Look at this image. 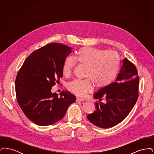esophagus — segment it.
Returning a JSON list of instances; mask_svg holds the SVG:
<instances>
[{
  "mask_svg": "<svg viewBox=\"0 0 154 154\" xmlns=\"http://www.w3.org/2000/svg\"><path fill=\"white\" fill-rule=\"evenodd\" d=\"M84 100V99H81V98L79 97H77V98H76V102H82Z\"/></svg>",
  "mask_w": 154,
  "mask_h": 154,
  "instance_id": "1",
  "label": "esophagus"
}]
</instances>
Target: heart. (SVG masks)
Instances as JSON below:
<instances>
[{"label": "heart", "mask_w": 154, "mask_h": 154, "mask_svg": "<svg viewBox=\"0 0 154 154\" xmlns=\"http://www.w3.org/2000/svg\"><path fill=\"white\" fill-rule=\"evenodd\" d=\"M77 61L81 65L88 66L86 80H74L67 84V88L74 94L84 96L92 89L94 83L96 87L105 88L110 85L117 77L120 59L117 54L90 47L80 48L75 59L67 57L62 66L64 75H70L76 66Z\"/></svg>", "instance_id": "b5f03b06"}]
</instances>
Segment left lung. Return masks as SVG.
Wrapping results in <instances>:
<instances>
[{"instance_id":"1","label":"left lung","mask_w":154,"mask_h":154,"mask_svg":"<svg viewBox=\"0 0 154 154\" xmlns=\"http://www.w3.org/2000/svg\"><path fill=\"white\" fill-rule=\"evenodd\" d=\"M139 83L136 66L125 58L116 81L94 94V98L99 101L106 97V103H95L96 110L88 115V120L102 128H111L122 122L137 100Z\"/></svg>"}]
</instances>
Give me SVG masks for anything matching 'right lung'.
<instances>
[{"label": "right lung", "mask_w": 154, "mask_h": 154, "mask_svg": "<svg viewBox=\"0 0 154 154\" xmlns=\"http://www.w3.org/2000/svg\"><path fill=\"white\" fill-rule=\"evenodd\" d=\"M72 48L50 43L33 52L17 75L15 86L17 102L28 119L40 126L54 124L62 119L76 97L63 91L52 93L55 82L62 78L65 59Z\"/></svg>", "instance_id": "right-lung-1"}]
</instances>
